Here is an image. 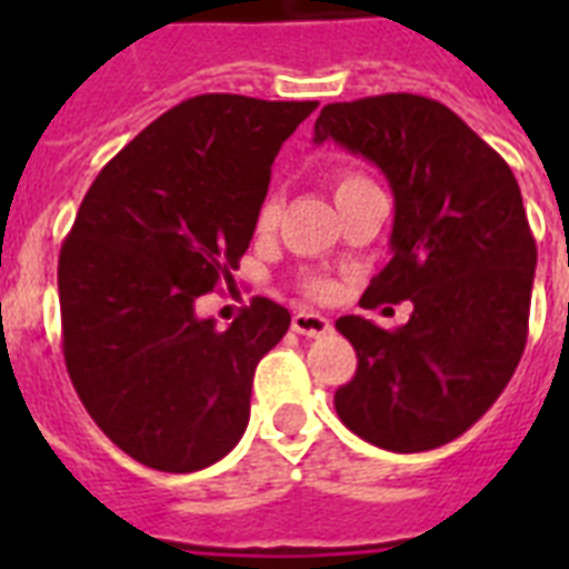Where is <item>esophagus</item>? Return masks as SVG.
Returning <instances> with one entry per match:
<instances>
[{
  "instance_id": "esophagus-1",
  "label": "esophagus",
  "mask_w": 569,
  "mask_h": 569,
  "mask_svg": "<svg viewBox=\"0 0 569 569\" xmlns=\"http://www.w3.org/2000/svg\"><path fill=\"white\" fill-rule=\"evenodd\" d=\"M292 330L295 333H301V337H325L330 330V319H325L319 312L298 310L292 316Z\"/></svg>"
}]
</instances>
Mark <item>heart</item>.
<instances>
[{"label": "heart", "instance_id": "obj_1", "mask_svg": "<svg viewBox=\"0 0 569 569\" xmlns=\"http://www.w3.org/2000/svg\"><path fill=\"white\" fill-rule=\"evenodd\" d=\"M360 186H369V180L360 177V173H339L337 180H333V191H337V197H342L351 189H360ZM277 218H280V197L266 194V200L259 203L257 230L271 232L277 227ZM307 292L316 295V298H325V295H330V283L325 280V277H307Z\"/></svg>", "mask_w": 569, "mask_h": 569}]
</instances>
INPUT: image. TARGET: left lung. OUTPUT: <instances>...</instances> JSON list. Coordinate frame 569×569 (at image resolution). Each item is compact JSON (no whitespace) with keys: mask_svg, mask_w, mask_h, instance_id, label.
<instances>
[{"mask_svg":"<svg viewBox=\"0 0 569 569\" xmlns=\"http://www.w3.org/2000/svg\"><path fill=\"white\" fill-rule=\"evenodd\" d=\"M312 141H337L387 177L392 259L366 298L413 303L398 330L337 321L357 351L355 378L333 396L339 419L378 449L446 446L502 396L529 337L538 248L520 186L455 111L416 93L330 102Z\"/></svg>","mask_w":569,"mask_h":569,"instance_id":"obj_1","label":"left lung"}]
</instances>
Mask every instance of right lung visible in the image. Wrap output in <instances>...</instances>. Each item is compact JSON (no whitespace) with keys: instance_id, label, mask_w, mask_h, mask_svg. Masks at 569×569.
I'll list each match as a JSON object with an SVG mask.
<instances>
[{"instance_id":"right-lung-1","label":"right lung","mask_w":569,"mask_h":569,"mask_svg":"<svg viewBox=\"0 0 569 569\" xmlns=\"http://www.w3.org/2000/svg\"><path fill=\"white\" fill-rule=\"evenodd\" d=\"M319 102L200 93L132 138L84 194L58 257L64 363L84 410L159 472L241 440L257 363L289 330L268 298L227 330L197 298L232 283L274 156Z\"/></svg>"}]
</instances>
